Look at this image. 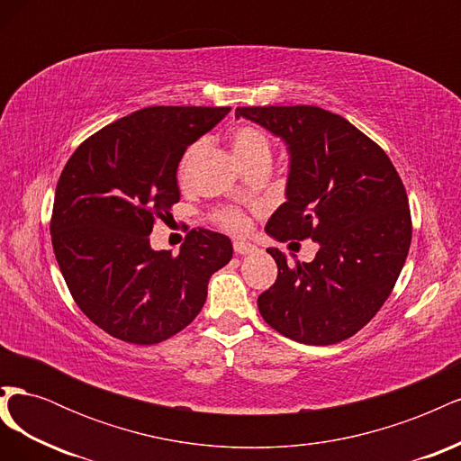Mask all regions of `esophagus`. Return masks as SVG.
I'll return each instance as SVG.
<instances>
[{
  "label": "esophagus",
  "instance_id": "34e87169",
  "mask_svg": "<svg viewBox=\"0 0 461 461\" xmlns=\"http://www.w3.org/2000/svg\"><path fill=\"white\" fill-rule=\"evenodd\" d=\"M232 246H234V252L239 254V256H248V254H254L256 249H258L254 244H249V242H246V240H236Z\"/></svg>",
  "mask_w": 461,
  "mask_h": 461
}]
</instances>
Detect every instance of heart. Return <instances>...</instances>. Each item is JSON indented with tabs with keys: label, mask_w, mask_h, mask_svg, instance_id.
Listing matches in <instances>:
<instances>
[{
	"label": "heart",
	"mask_w": 461,
	"mask_h": 461,
	"mask_svg": "<svg viewBox=\"0 0 461 461\" xmlns=\"http://www.w3.org/2000/svg\"><path fill=\"white\" fill-rule=\"evenodd\" d=\"M230 144H232V151H234V158L239 159V163L242 167L246 165H252V163H259V161H269L271 163V153H273V146L269 136L265 134L263 131L256 129V127H239L232 132L230 138ZM198 144L192 146L186 156L180 163V175L185 173L188 161L192 159L194 153H196ZM217 219L221 221L222 227H227L230 230H242L244 229V217L236 212V209H221L217 213Z\"/></svg>",
	"instance_id": "b5f03b06"
}]
</instances>
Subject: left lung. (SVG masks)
I'll return each mask as SVG.
<instances>
[{"mask_svg":"<svg viewBox=\"0 0 461 461\" xmlns=\"http://www.w3.org/2000/svg\"><path fill=\"white\" fill-rule=\"evenodd\" d=\"M236 119L286 144V202L265 225L275 240L312 239L315 259L278 267L258 298L265 323L312 346L337 344L366 327L393 292L411 242L406 188L394 165L352 122L315 105L236 107Z\"/></svg>","mask_w":461,"mask_h":461,"instance_id":"1","label":"left lung"}]
</instances>
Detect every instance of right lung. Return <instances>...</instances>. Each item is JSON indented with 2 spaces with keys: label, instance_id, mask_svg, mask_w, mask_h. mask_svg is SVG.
I'll use <instances>...</instances> for the list:
<instances>
[{
  "label": "right lung",
  "instance_id": "1",
  "mask_svg": "<svg viewBox=\"0 0 461 461\" xmlns=\"http://www.w3.org/2000/svg\"><path fill=\"white\" fill-rule=\"evenodd\" d=\"M230 107H146L82 142L55 188L51 244L65 283L94 325L131 344L183 330L230 261L229 236L190 230L178 256L153 249V221L180 200L185 151Z\"/></svg>",
  "mask_w": 461,
  "mask_h": 461
}]
</instances>
